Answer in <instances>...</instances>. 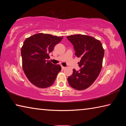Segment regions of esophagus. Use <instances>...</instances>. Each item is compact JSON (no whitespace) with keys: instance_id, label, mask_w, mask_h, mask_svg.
<instances>
[{"instance_id":"esophagus-1","label":"esophagus","mask_w":126,"mask_h":126,"mask_svg":"<svg viewBox=\"0 0 126 126\" xmlns=\"http://www.w3.org/2000/svg\"><path fill=\"white\" fill-rule=\"evenodd\" d=\"M62 69H64L65 67H63V66H62Z\"/></svg>"}]
</instances>
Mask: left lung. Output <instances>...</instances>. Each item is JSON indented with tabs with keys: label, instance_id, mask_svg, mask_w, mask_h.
I'll return each mask as SVG.
<instances>
[{
	"label": "left lung",
	"instance_id": "obj_1",
	"mask_svg": "<svg viewBox=\"0 0 126 126\" xmlns=\"http://www.w3.org/2000/svg\"><path fill=\"white\" fill-rule=\"evenodd\" d=\"M73 45L75 55L80 57L79 71L75 69L68 78L70 86L77 90H84L90 87L101 71L104 50L101 42L91 36L71 35L67 37Z\"/></svg>",
	"mask_w": 126,
	"mask_h": 126
}]
</instances>
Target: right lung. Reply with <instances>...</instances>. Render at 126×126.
Segmentation results:
<instances>
[{
	"instance_id": "obj_1",
	"label": "right lung",
	"mask_w": 126,
	"mask_h": 126,
	"mask_svg": "<svg viewBox=\"0 0 126 126\" xmlns=\"http://www.w3.org/2000/svg\"><path fill=\"white\" fill-rule=\"evenodd\" d=\"M63 37L38 33L27 38L21 48L22 67L25 76L33 85L46 88L54 83L61 71L59 64H53L48 59L49 54Z\"/></svg>"
}]
</instances>
